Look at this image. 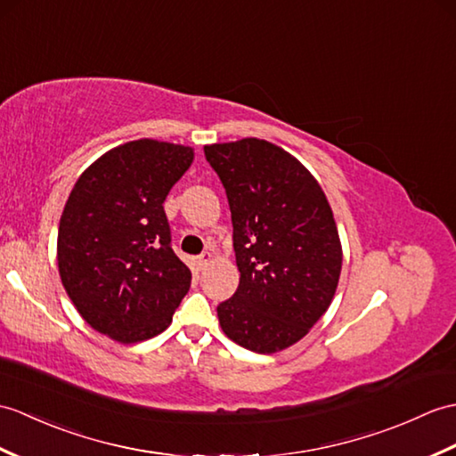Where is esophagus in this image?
<instances>
[{"mask_svg": "<svg viewBox=\"0 0 456 456\" xmlns=\"http://www.w3.org/2000/svg\"><path fill=\"white\" fill-rule=\"evenodd\" d=\"M209 260H211V254H209V252H204V254H200V256H196V258L192 260V264H194L196 270H204L206 264H208Z\"/></svg>", "mask_w": 456, "mask_h": 456, "instance_id": "esophagus-1", "label": "esophagus"}]
</instances>
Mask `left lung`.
Segmentation results:
<instances>
[{
	"label": "left lung",
	"instance_id": "1",
	"mask_svg": "<svg viewBox=\"0 0 456 456\" xmlns=\"http://www.w3.org/2000/svg\"><path fill=\"white\" fill-rule=\"evenodd\" d=\"M225 188L240 272L217 305L232 342L273 354L299 342L326 313L342 270L332 209L313 175L281 147L256 137L206 145Z\"/></svg>",
	"mask_w": 456,
	"mask_h": 456
}]
</instances>
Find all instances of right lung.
<instances>
[{"mask_svg": "<svg viewBox=\"0 0 456 456\" xmlns=\"http://www.w3.org/2000/svg\"><path fill=\"white\" fill-rule=\"evenodd\" d=\"M192 159L184 145L124 143L79 176L63 208V288L94 330L122 344L161 334L190 289L163 202Z\"/></svg>", "mask_w": 456, "mask_h": 456, "instance_id": "1", "label": "right lung"}]
</instances>
